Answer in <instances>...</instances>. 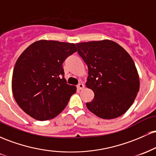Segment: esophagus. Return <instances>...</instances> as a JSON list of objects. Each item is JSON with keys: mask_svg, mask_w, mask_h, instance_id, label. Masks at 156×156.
<instances>
[{"mask_svg": "<svg viewBox=\"0 0 156 156\" xmlns=\"http://www.w3.org/2000/svg\"><path fill=\"white\" fill-rule=\"evenodd\" d=\"M77 88H78V89H79V90L83 89L84 88V85L83 83H78V86H77Z\"/></svg>", "mask_w": 156, "mask_h": 156, "instance_id": "esophagus-1", "label": "esophagus"}]
</instances>
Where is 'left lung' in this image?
<instances>
[{"instance_id":"left-lung-1","label":"left lung","mask_w":156,"mask_h":156,"mask_svg":"<svg viewBox=\"0 0 156 156\" xmlns=\"http://www.w3.org/2000/svg\"><path fill=\"white\" fill-rule=\"evenodd\" d=\"M78 54L88 67L87 88L94 92L87 108L102 119L125 114L139 90V78L133 59L122 47L112 40L76 44Z\"/></svg>"}]
</instances>
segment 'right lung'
<instances>
[{
    "label": "right lung",
    "mask_w": 156,
    "mask_h": 156,
    "mask_svg": "<svg viewBox=\"0 0 156 156\" xmlns=\"http://www.w3.org/2000/svg\"><path fill=\"white\" fill-rule=\"evenodd\" d=\"M76 51L73 43L39 40L20 55L12 75V93L27 114L43 121L64 110L76 87L67 83L62 64Z\"/></svg>",
    "instance_id": "add662e5"
}]
</instances>
